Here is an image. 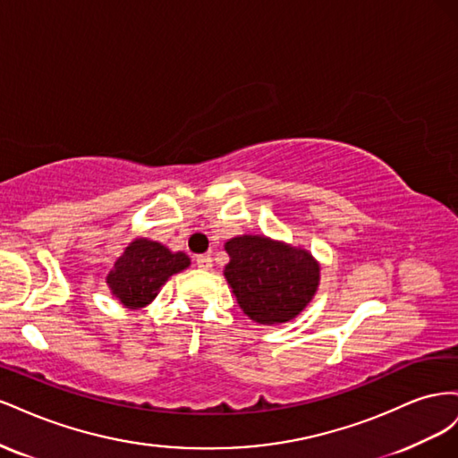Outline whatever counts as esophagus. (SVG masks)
I'll list each match as a JSON object with an SVG mask.
<instances>
[{
    "label": "esophagus",
    "mask_w": 458,
    "mask_h": 458,
    "mask_svg": "<svg viewBox=\"0 0 458 458\" xmlns=\"http://www.w3.org/2000/svg\"><path fill=\"white\" fill-rule=\"evenodd\" d=\"M197 266L200 267V269H212V258L210 256H206V254H202V256H197Z\"/></svg>",
    "instance_id": "1"
}]
</instances>
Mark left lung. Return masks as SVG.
<instances>
[{"instance_id":"obj_1","label":"left lung","mask_w":458,"mask_h":458,"mask_svg":"<svg viewBox=\"0 0 458 458\" xmlns=\"http://www.w3.org/2000/svg\"><path fill=\"white\" fill-rule=\"evenodd\" d=\"M225 279L241 310L259 325L293 321L313 300L321 267L303 248L263 234L225 242Z\"/></svg>"}]
</instances>
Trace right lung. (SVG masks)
<instances>
[{
	"instance_id": "1",
	"label": "right lung",
	"mask_w": 458,
	"mask_h": 458,
	"mask_svg": "<svg viewBox=\"0 0 458 458\" xmlns=\"http://www.w3.org/2000/svg\"><path fill=\"white\" fill-rule=\"evenodd\" d=\"M191 266L185 252H172L157 241L135 239L114 261L106 284L123 308L141 310L158 296L160 286L172 275Z\"/></svg>"
}]
</instances>
